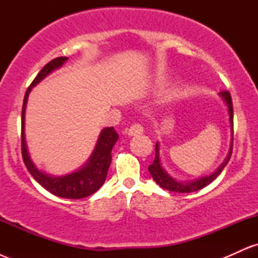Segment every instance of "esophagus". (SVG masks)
I'll list each match as a JSON object with an SVG mask.
<instances>
[{
  "instance_id": "esophagus-1",
  "label": "esophagus",
  "mask_w": 258,
  "mask_h": 258,
  "mask_svg": "<svg viewBox=\"0 0 258 258\" xmlns=\"http://www.w3.org/2000/svg\"><path fill=\"white\" fill-rule=\"evenodd\" d=\"M143 127H142L139 123H135V125H132L131 127L128 128V131H127V135L128 136H137V135H142L143 133Z\"/></svg>"
}]
</instances>
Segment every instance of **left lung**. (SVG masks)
I'll list each match as a JSON object with an SVG mask.
<instances>
[{
	"instance_id": "obj_1",
	"label": "left lung",
	"mask_w": 258,
	"mask_h": 258,
	"mask_svg": "<svg viewBox=\"0 0 258 258\" xmlns=\"http://www.w3.org/2000/svg\"><path fill=\"white\" fill-rule=\"evenodd\" d=\"M221 98L224 100L226 103L227 109H228V115H229V126H230V132H232V138H230V147L229 152H228L227 158L224 159V161L218 166L217 170L211 174H207V176L199 177V178L194 180H185V182H182V180H177L173 178L172 176H170L165 168L162 167L161 160H160V144L159 142H156L155 144V159H154V162L148 167L150 174H152L153 179L155 180L156 184H159L161 188L166 189V190L174 191V193H191V191H197L203 189L204 186L209 185L210 183H212L214 180L220 176V173L223 171V168L226 167V165L229 161L230 155H232L233 150V103H232V97H230L229 92L223 91L220 93Z\"/></svg>"
}]
</instances>
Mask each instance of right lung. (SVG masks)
<instances>
[{"label": "right lung", "instance_id": "1", "mask_svg": "<svg viewBox=\"0 0 258 258\" xmlns=\"http://www.w3.org/2000/svg\"><path fill=\"white\" fill-rule=\"evenodd\" d=\"M68 59H69L68 57H59L44 65L26 91L22 110V155L29 172L46 190H48L55 197L65 198V199H82V198L90 197L96 193L100 186L104 184L111 162L112 147L119 139V135L115 132L114 127H106L102 130L96 147L84 166L72 173L63 174V176H53V174L44 173L38 170L30 158L25 141V109L29 93L31 92L32 87L42 81L46 76L63 67Z\"/></svg>", "mask_w": 258, "mask_h": 258}]
</instances>
